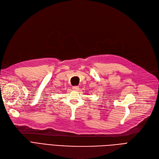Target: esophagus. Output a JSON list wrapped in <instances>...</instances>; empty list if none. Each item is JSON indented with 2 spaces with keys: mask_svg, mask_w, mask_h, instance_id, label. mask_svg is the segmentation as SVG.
<instances>
[{
  "mask_svg": "<svg viewBox=\"0 0 159 159\" xmlns=\"http://www.w3.org/2000/svg\"><path fill=\"white\" fill-rule=\"evenodd\" d=\"M73 89L74 90H78L79 89V87L77 86H74L73 87Z\"/></svg>",
  "mask_w": 159,
  "mask_h": 159,
  "instance_id": "obj_1",
  "label": "esophagus"
}]
</instances>
